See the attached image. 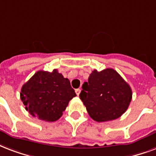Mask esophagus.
Listing matches in <instances>:
<instances>
[{
	"label": "esophagus",
	"instance_id": "esophagus-1",
	"mask_svg": "<svg viewBox=\"0 0 156 156\" xmlns=\"http://www.w3.org/2000/svg\"><path fill=\"white\" fill-rule=\"evenodd\" d=\"M75 92H76V94H77V96H79V94H80V92H81V89H79V88L76 89Z\"/></svg>",
	"mask_w": 156,
	"mask_h": 156
}]
</instances>
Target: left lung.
<instances>
[{
	"instance_id": "1",
	"label": "left lung",
	"mask_w": 156,
	"mask_h": 156,
	"mask_svg": "<svg viewBox=\"0 0 156 156\" xmlns=\"http://www.w3.org/2000/svg\"><path fill=\"white\" fill-rule=\"evenodd\" d=\"M79 97L88 115L97 122L116 119L124 114L132 100V90L113 69L93 70L82 87Z\"/></svg>"
}]
</instances>
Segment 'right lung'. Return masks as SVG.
Here are the masks:
<instances>
[{
    "mask_svg": "<svg viewBox=\"0 0 156 156\" xmlns=\"http://www.w3.org/2000/svg\"><path fill=\"white\" fill-rule=\"evenodd\" d=\"M74 97L76 93L69 80L57 69L37 71L23 85L20 92L26 110L46 122L58 120Z\"/></svg>",
    "mask_w": 156,
    "mask_h": 156,
    "instance_id": "right-lung-1",
    "label": "right lung"
}]
</instances>
